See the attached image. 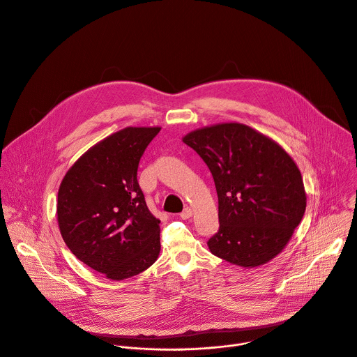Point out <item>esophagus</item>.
<instances>
[{"mask_svg": "<svg viewBox=\"0 0 357 357\" xmlns=\"http://www.w3.org/2000/svg\"><path fill=\"white\" fill-rule=\"evenodd\" d=\"M192 216V211L190 209V208H185L181 213H180V218L181 219H184V220H187V219H190Z\"/></svg>", "mask_w": 357, "mask_h": 357, "instance_id": "esophagus-1", "label": "esophagus"}]
</instances>
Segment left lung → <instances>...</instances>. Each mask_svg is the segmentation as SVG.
Returning <instances> with one entry per match:
<instances>
[{
	"mask_svg": "<svg viewBox=\"0 0 357 357\" xmlns=\"http://www.w3.org/2000/svg\"><path fill=\"white\" fill-rule=\"evenodd\" d=\"M183 141L208 165L219 198L211 252L242 267L278 255L299 226L306 194L302 174L274 141L239 123L187 134Z\"/></svg>",
	"mask_w": 357,
	"mask_h": 357,
	"instance_id": "left-lung-1",
	"label": "left lung"
}]
</instances>
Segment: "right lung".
<instances>
[{
	"label": "right lung",
	"instance_id": "add662e5",
	"mask_svg": "<svg viewBox=\"0 0 357 357\" xmlns=\"http://www.w3.org/2000/svg\"><path fill=\"white\" fill-rule=\"evenodd\" d=\"M159 127H127L89 149L58 191L59 230L72 253L112 280L139 274L160 250V220L137 180L141 156Z\"/></svg>",
	"mask_w": 357,
	"mask_h": 357
}]
</instances>
